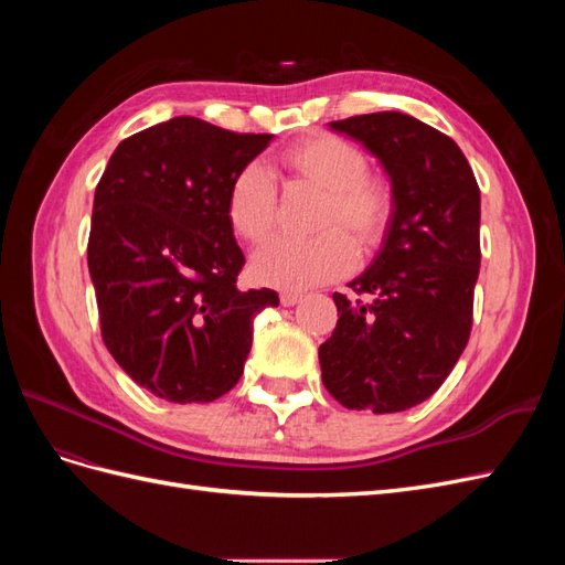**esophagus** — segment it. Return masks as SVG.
I'll return each instance as SVG.
<instances>
[{
	"label": "esophagus",
	"instance_id": "34e87169",
	"mask_svg": "<svg viewBox=\"0 0 565 565\" xmlns=\"http://www.w3.org/2000/svg\"><path fill=\"white\" fill-rule=\"evenodd\" d=\"M299 301H301V295H297V292H282L280 295V303L282 306H295Z\"/></svg>",
	"mask_w": 565,
	"mask_h": 565
}]
</instances>
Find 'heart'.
I'll use <instances>...</instances> for the list:
<instances>
[{
  "label": "heart",
  "mask_w": 565,
  "mask_h": 565,
  "mask_svg": "<svg viewBox=\"0 0 565 565\" xmlns=\"http://www.w3.org/2000/svg\"><path fill=\"white\" fill-rule=\"evenodd\" d=\"M282 167L292 177L324 191L311 237H276L252 259V276L262 285L280 289H309L337 280L355 264V247L380 243L388 224L391 193L380 177L365 174V158L355 146L330 134H313L285 148ZM276 181L262 162H249L235 174L226 214L228 224L247 243H262L276 221ZM344 227L350 234L339 232Z\"/></svg>",
  "instance_id": "heart-1"
}]
</instances>
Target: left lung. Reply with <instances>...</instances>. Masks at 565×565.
<instances>
[{"instance_id": "8db88e82", "label": "left lung", "mask_w": 565, "mask_h": 565, "mask_svg": "<svg viewBox=\"0 0 565 565\" xmlns=\"http://www.w3.org/2000/svg\"><path fill=\"white\" fill-rule=\"evenodd\" d=\"M380 162L391 214L370 268L334 292L332 337L320 344L322 384L349 409L403 413L446 382L471 332L481 266V191L465 152L405 113L330 122Z\"/></svg>"}]
</instances>
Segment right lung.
<instances>
[{
  "label": "right lung",
  "instance_id": "add662e5",
  "mask_svg": "<svg viewBox=\"0 0 565 565\" xmlns=\"http://www.w3.org/2000/svg\"><path fill=\"white\" fill-rule=\"evenodd\" d=\"M273 134L172 117L115 148L94 195L89 276L100 334L129 377L169 403H210L245 370L254 318L280 303L241 292L228 188Z\"/></svg>",
  "mask_w": 565,
  "mask_h": 565
}]
</instances>
